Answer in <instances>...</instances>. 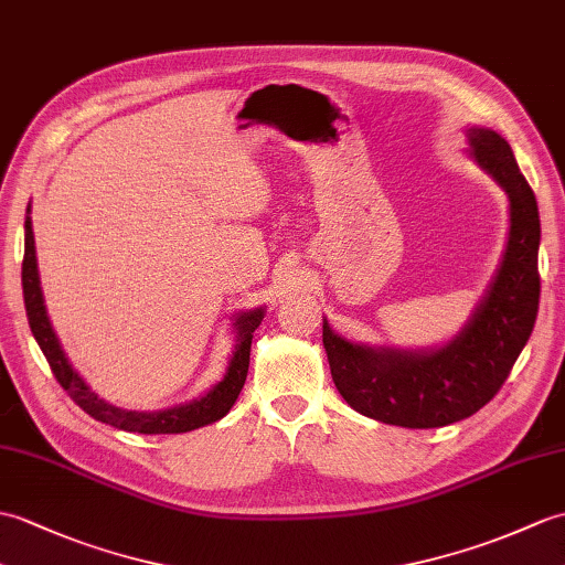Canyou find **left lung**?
Wrapping results in <instances>:
<instances>
[{
  "label": "left lung",
  "mask_w": 565,
  "mask_h": 565,
  "mask_svg": "<svg viewBox=\"0 0 565 565\" xmlns=\"http://www.w3.org/2000/svg\"><path fill=\"white\" fill-rule=\"evenodd\" d=\"M475 161L510 200L505 253L487 296L452 342L433 351L351 344L322 322L332 380L349 406L375 422L438 428L477 414L503 387L527 344L540 310V209L510 143L493 129L471 127Z\"/></svg>",
  "instance_id": "1"
}]
</instances>
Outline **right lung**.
<instances>
[{
    "instance_id": "obj_1",
    "label": "right lung",
    "mask_w": 565,
    "mask_h": 565,
    "mask_svg": "<svg viewBox=\"0 0 565 565\" xmlns=\"http://www.w3.org/2000/svg\"><path fill=\"white\" fill-rule=\"evenodd\" d=\"M29 214H31V204H29ZM21 284H23V303H25V315H29L31 332L35 337L38 347H41V351L45 353L52 373H55L57 383L67 390V395L82 406L88 416H94L96 422H103L129 433H147V436H156V433H188V430L218 422V418H223L231 412L235 399H238L247 377V365H250L253 334L259 327L262 318H265V308L238 315V320H235V332H238L235 334L238 337L235 342L238 344H235L228 371L223 375L221 383L209 390L204 397L192 399L190 404L173 406V409H166V412H127V409H120V406H113L105 399H100L96 392L84 383V377L72 369V363L67 361V356H64L57 334L52 332L43 291H41V277H38L31 216H25Z\"/></svg>"
}]
</instances>
